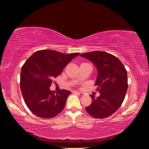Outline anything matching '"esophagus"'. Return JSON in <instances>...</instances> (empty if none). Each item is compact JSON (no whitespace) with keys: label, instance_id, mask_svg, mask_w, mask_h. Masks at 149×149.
<instances>
[{"label":"esophagus","instance_id":"esophagus-1","mask_svg":"<svg viewBox=\"0 0 149 149\" xmlns=\"http://www.w3.org/2000/svg\"><path fill=\"white\" fill-rule=\"evenodd\" d=\"M73 93H76L77 94H78V95L79 96H83L84 94L82 93H80V92H78V91H73Z\"/></svg>","mask_w":149,"mask_h":149}]
</instances>
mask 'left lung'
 Here are the masks:
<instances>
[{
	"label": "left lung",
	"mask_w": 149,
	"mask_h": 149,
	"mask_svg": "<svg viewBox=\"0 0 149 149\" xmlns=\"http://www.w3.org/2000/svg\"><path fill=\"white\" fill-rule=\"evenodd\" d=\"M95 65L97 75L95 82L100 96L90 95L93 102L86 107L94 118L109 117L123 104L128 88L127 74L124 66L116 56L102 51L81 54Z\"/></svg>",
	"instance_id": "left-lung-1"
}]
</instances>
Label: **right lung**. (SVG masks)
<instances>
[{"label":"right lung","instance_id":"1","mask_svg":"<svg viewBox=\"0 0 149 149\" xmlns=\"http://www.w3.org/2000/svg\"><path fill=\"white\" fill-rule=\"evenodd\" d=\"M78 53L65 54L52 49L35 52L25 61L20 72V89L30 111L39 118H52L63 110L70 91H51L52 79Z\"/></svg>","mask_w":149,"mask_h":149}]
</instances>
